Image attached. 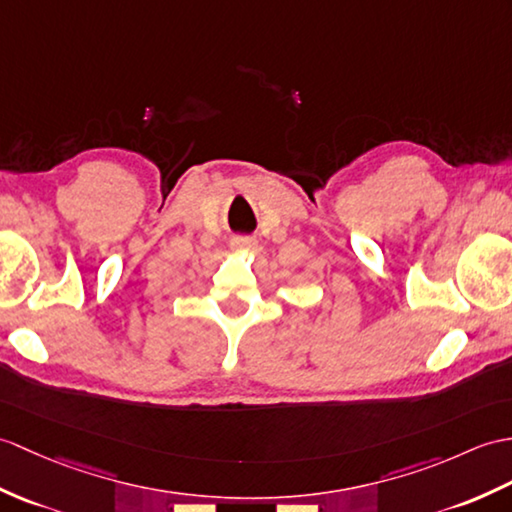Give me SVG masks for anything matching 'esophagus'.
I'll list each match as a JSON object with an SVG mask.
<instances>
[{
  "mask_svg": "<svg viewBox=\"0 0 512 512\" xmlns=\"http://www.w3.org/2000/svg\"><path fill=\"white\" fill-rule=\"evenodd\" d=\"M255 246H257V242L251 235H235L231 240V248H235V251H253Z\"/></svg>",
  "mask_w": 512,
  "mask_h": 512,
  "instance_id": "34e87169",
  "label": "esophagus"
}]
</instances>
